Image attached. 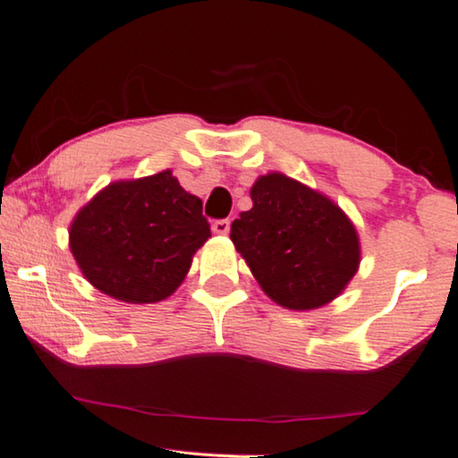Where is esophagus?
<instances>
[{
    "label": "esophagus",
    "instance_id": "34e87169",
    "mask_svg": "<svg viewBox=\"0 0 458 458\" xmlns=\"http://www.w3.org/2000/svg\"><path fill=\"white\" fill-rule=\"evenodd\" d=\"M211 230L216 232V234H228L230 232V220H216L211 224Z\"/></svg>",
    "mask_w": 458,
    "mask_h": 458
}]
</instances>
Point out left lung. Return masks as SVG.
Here are the masks:
<instances>
[{
	"mask_svg": "<svg viewBox=\"0 0 458 458\" xmlns=\"http://www.w3.org/2000/svg\"><path fill=\"white\" fill-rule=\"evenodd\" d=\"M253 208L230 238L269 299L309 311L336 299L360 261L357 230L336 203L284 174L257 178Z\"/></svg>",
	"mask_w": 458,
	"mask_h": 458,
	"instance_id": "obj_1",
	"label": "left lung"
}]
</instances>
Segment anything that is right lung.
Listing matches in <instances>:
<instances>
[{
	"mask_svg": "<svg viewBox=\"0 0 458 458\" xmlns=\"http://www.w3.org/2000/svg\"><path fill=\"white\" fill-rule=\"evenodd\" d=\"M209 236L201 199L164 170L98 192L70 226V250L98 291L143 305L182 284Z\"/></svg>",
	"mask_w": 458,
	"mask_h": 458,
	"instance_id": "1",
	"label": "right lung"
}]
</instances>
